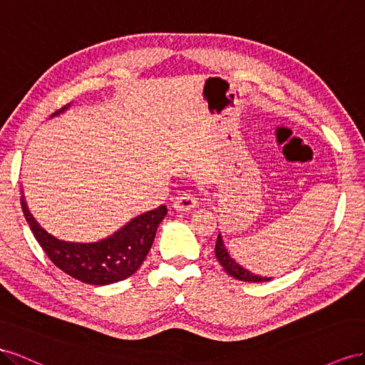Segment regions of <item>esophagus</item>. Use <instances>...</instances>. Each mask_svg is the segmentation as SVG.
Instances as JSON below:
<instances>
[{
	"instance_id": "esophagus-1",
	"label": "esophagus",
	"mask_w": 365,
	"mask_h": 365,
	"mask_svg": "<svg viewBox=\"0 0 365 365\" xmlns=\"http://www.w3.org/2000/svg\"><path fill=\"white\" fill-rule=\"evenodd\" d=\"M197 205H199V202H197L195 197L191 192H185L177 197L173 203V207L175 211H191Z\"/></svg>"
}]
</instances>
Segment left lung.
<instances>
[{
    "instance_id": "left-lung-1",
    "label": "left lung",
    "mask_w": 365,
    "mask_h": 365,
    "mask_svg": "<svg viewBox=\"0 0 365 365\" xmlns=\"http://www.w3.org/2000/svg\"><path fill=\"white\" fill-rule=\"evenodd\" d=\"M215 257L218 259V263L222 264V267L226 270V272L231 277L237 278V279L249 281V283H263V281L272 279V278H267V277L255 275V274L251 272V270H247L242 264H238L235 259L231 255H229L222 234H218L217 242H215Z\"/></svg>"
}]
</instances>
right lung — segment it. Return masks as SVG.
<instances>
[{"label": "right lung", "instance_id": "obj_1", "mask_svg": "<svg viewBox=\"0 0 365 365\" xmlns=\"http://www.w3.org/2000/svg\"><path fill=\"white\" fill-rule=\"evenodd\" d=\"M68 108L70 103L51 114V118L59 116ZM21 206L35 238L51 262L70 277L95 286L118 283L136 272L150 252L155 231L168 212L166 206L160 205L155 210L131 218L116 232L99 242L76 243L59 240L47 232L30 212L24 191L21 195Z\"/></svg>", "mask_w": 365, "mask_h": 365}]
</instances>
